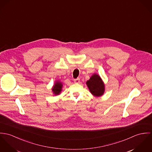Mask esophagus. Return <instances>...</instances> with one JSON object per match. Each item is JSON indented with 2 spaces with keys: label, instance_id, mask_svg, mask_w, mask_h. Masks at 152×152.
I'll list each match as a JSON object with an SVG mask.
<instances>
[{
  "label": "esophagus",
  "instance_id": "1",
  "mask_svg": "<svg viewBox=\"0 0 152 152\" xmlns=\"http://www.w3.org/2000/svg\"><path fill=\"white\" fill-rule=\"evenodd\" d=\"M74 82L75 83H79L80 82V79L79 78H77V79H74Z\"/></svg>",
  "mask_w": 152,
  "mask_h": 152
}]
</instances>
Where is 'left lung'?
<instances>
[{
	"label": "left lung",
	"instance_id": "obj_1",
	"mask_svg": "<svg viewBox=\"0 0 152 152\" xmlns=\"http://www.w3.org/2000/svg\"><path fill=\"white\" fill-rule=\"evenodd\" d=\"M86 84L90 92L94 96L99 97L104 93V84L99 75L96 74L93 75L90 79L87 81Z\"/></svg>",
	"mask_w": 152,
	"mask_h": 152
}]
</instances>
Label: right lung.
<instances>
[{
  "label": "right lung",
  "instance_id": "obj_1",
  "mask_svg": "<svg viewBox=\"0 0 152 152\" xmlns=\"http://www.w3.org/2000/svg\"><path fill=\"white\" fill-rule=\"evenodd\" d=\"M62 84L61 82H56L52 88V91L55 95H58L61 93L62 90Z\"/></svg>",
  "mask_w": 152,
  "mask_h": 152
}]
</instances>
